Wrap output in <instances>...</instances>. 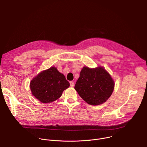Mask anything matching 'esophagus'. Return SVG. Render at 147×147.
I'll list each match as a JSON object with an SVG mask.
<instances>
[{"mask_svg": "<svg viewBox=\"0 0 147 147\" xmlns=\"http://www.w3.org/2000/svg\"><path fill=\"white\" fill-rule=\"evenodd\" d=\"M70 86H71V87H74V82H73V81H70Z\"/></svg>", "mask_w": 147, "mask_h": 147, "instance_id": "esophagus-1", "label": "esophagus"}]
</instances>
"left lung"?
<instances>
[{
  "label": "left lung",
  "instance_id": "8db88e82",
  "mask_svg": "<svg viewBox=\"0 0 147 147\" xmlns=\"http://www.w3.org/2000/svg\"><path fill=\"white\" fill-rule=\"evenodd\" d=\"M115 83L102 67H84L76 82L75 89L88 104L96 106L105 102L111 95Z\"/></svg>",
  "mask_w": 147,
  "mask_h": 147
}]
</instances>
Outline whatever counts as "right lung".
<instances>
[{
	"label": "right lung",
	"instance_id": "obj_1",
	"mask_svg": "<svg viewBox=\"0 0 147 147\" xmlns=\"http://www.w3.org/2000/svg\"><path fill=\"white\" fill-rule=\"evenodd\" d=\"M70 84L65 76L55 67L41 72L30 82L32 94L41 102L51 103L61 96Z\"/></svg>",
	"mask_w": 147,
	"mask_h": 147
}]
</instances>
